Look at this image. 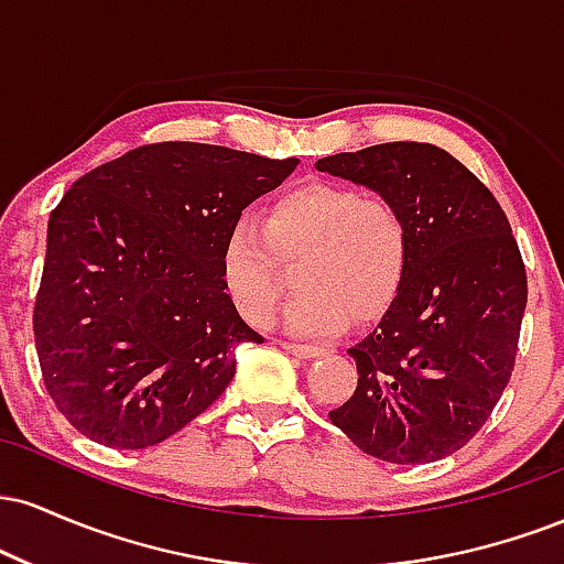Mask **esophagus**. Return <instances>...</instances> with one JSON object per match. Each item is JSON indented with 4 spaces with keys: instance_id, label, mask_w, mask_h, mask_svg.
Listing matches in <instances>:
<instances>
[{
    "instance_id": "obj_1",
    "label": "esophagus",
    "mask_w": 564,
    "mask_h": 564,
    "mask_svg": "<svg viewBox=\"0 0 564 564\" xmlns=\"http://www.w3.org/2000/svg\"><path fill=\"white\" fill-rule=\"evenodd\" d=\"M286 349H289L291 355H296V358H321V355H326V347L296 345V341H291V345H286Z\"/></svg>"
}]
</instances>
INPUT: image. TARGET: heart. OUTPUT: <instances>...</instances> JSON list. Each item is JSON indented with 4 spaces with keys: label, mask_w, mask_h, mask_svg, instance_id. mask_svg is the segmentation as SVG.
Listing matches in <instances>:
<instances>
[{
    "label": "heart",
    "mask_w": 564,
    "mask_h": 564,
    "mask_svg": "<svg viewBox=\"0 0 564 564\" xmlns=\"http://www.w3.org/2000/svg\"><path fill=\"white\" fill-rule=\"evenodd\" d=\"M411 262V236L392 204L360 191L310 183L270 206L264 225L241 217L219 251V278L243 321L273 318L296 270L300 294L283 326L300 336H328L347 318L368 323L398 300Z\"/></svg>",
    "instance_id": "obj_1"
}]
</instances>
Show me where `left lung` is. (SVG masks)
Here are the masks:
<instances>
[{
  "instance_id": "left-lung-1",
  "label": "left lung",
  "mask_w": 564,
  "mask_h": 564,
  "mask_svg": "<svg viewBox=\"0 0 564 564\" xmlns=\"http://www.w3.org/2000/svg\"><path fill=\"white\" fill-rule=\"evenodd\" d=\"M315 166L377 191L411 236L403 289L347 349L358 387L328 419L381 462H440L482 430L514 371L528 275L509 219L430 142H384Z\"/></svg>"
}]
</instances>
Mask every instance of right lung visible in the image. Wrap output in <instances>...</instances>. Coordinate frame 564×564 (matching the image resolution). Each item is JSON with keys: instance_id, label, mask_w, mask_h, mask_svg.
Masks as SVG:
<instances>
[{"instance_id": "add662e5", "label": "right lung", "mask_w": 564, "mask_h": 564, "mask_svg": "<svg viewBox=\"0 0 564 564\" xmlns=\"http://www.w3.org/2000/svg\"><path fill=\"white\" fill-rule=\"evenodd\" d=\"M296 159L156 142L70 185L47 223L34 304L42 379L84 437L138 451L204 413L262 336L232 307L219 251Z\"/></svg>"}]
</instances>
